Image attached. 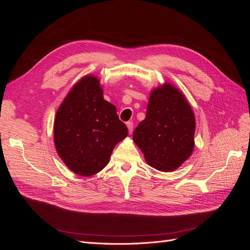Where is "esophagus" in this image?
Wrapping results in <instances>:
<instances>
[{
  "instance_id": "1",
  "label": "esophagus",
  "mask_w": 250,
  "mask_h": 250,
  "mask_svg": "<svg viewBox=\"0 0 250 250\" xmlns=\"http://www.w3.org/2000/svg\"><path fill=\"white\" fill-rule=\"evenodd\" d=\"M126 125H127V128H128V131H129V133H131L132 130H133V123L131 122V121H129V122L126 123Z\"/></svg>"
}]
</instances>
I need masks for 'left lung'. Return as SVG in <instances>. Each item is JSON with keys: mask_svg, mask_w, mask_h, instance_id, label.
<instances>
[{"mask_svg": "<svg viewBox=\"0 0 250 250\" xmlns=\"http://www.w3.org/2000/svg\"><path fill=\"white\" fill-rule=\"evenodd\" d=\"M195 116L184 94L170 83L151 92L146 118L133 131V142L157 170H176L194 149Z\"/></svg>", "mask_w": 250, "mask_h": 250, "instance_id": "left-lung-1", "label": "left lung"}]
</instances>
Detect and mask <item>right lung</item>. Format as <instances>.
Listing matches in <instances>:
<instances>
[{"instance_id": "add662e5", "label": "right lung", "mask_w": 250, "mask_h": 250, "mask_svg": "<svg viewBox=\"0 0 250 250\" xmlns=\"http://www.w3.org/2000/svg\"><path fill=\"white\" fill-rule=\"evenodd\" d=\"M128 134L115 105L104 100L99 79L81 78L56 112L54 143L58 155L74 173L90 176L109 163L113 148Z\"/></svg>"}]
</instances>
